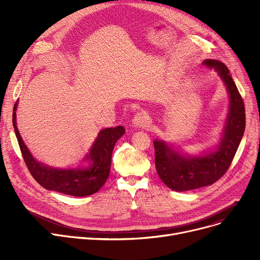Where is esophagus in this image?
Returning a JSON list of instances; mask_svg holds the SVG:
<instances>
[{
    "label": "esophagus",
    "instance_id": "esophagus-1",
    "mask_svg": "<svg viewBox=\"0 0 260 260\" xmlns=\"http://www.w3.org/2000/svg\"><path fill=\"white\" fill-rule=\"evenodd\" d=\"M147 122H148V118L146 114H144L143 112L138 113L133 118V125L135 127H143L147 124Z\"/></svg>",
    "mask_w": 260,
    "mask_h": 260
}]
</instances>
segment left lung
Returning a JSON list of instances; mask_svg holds the SVG:
<instances>
[{
    "label": "left lung",
    "mask_w": 260,
    "mask_h": 260,
    "mask_svg": "<svg viewBox=\"0 0 260 260\" xmlns=\"http://www.w3.org/2000/svg\"><path fill=\"white\" fill-rule=\"evenodd\" d=\"M218 73L230 94L229 114L220 144L216 151L201 156H184L165 141L155 140V166L160 179L178 192L211 185L225 174L237 152L245 128V112L241 95L229 68L220 61L202 62Z\"/></svg>",
    "instance_id": "obj_1"
}]
</instances>
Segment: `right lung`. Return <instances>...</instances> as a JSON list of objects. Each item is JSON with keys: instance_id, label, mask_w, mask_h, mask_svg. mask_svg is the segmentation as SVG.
Returning a JSON list of instances; mask_svg holds the SVG:
<instances>
[{"instance_id": "obj_1", "label": "right lung", "mask_w": 260, "mask_h": 260, "mask_svg": "<svg viewBox=\"0 0 260 260\" xmlns=\"http://www.w3.org/2000/svg\"><path fill=\"white\" fill-rule=\"evenodd\" d=\"M17 106L18 103L13 107L12 124L27 169L36 181L46 189L71 196L84 197L97 193L108 178L113 149L118 139L124 135V127H108L99 133L89 153L84 158V161L89 163L88 167L70 170L56 169L37 161L23 142L17 127Z\"/></svg>"}]
</instances>
